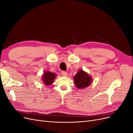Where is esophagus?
Segmentation results:
<instances>
[{"instance_id":"obj_1","label":"esophagus","mask_w":133,"mask_h":133,"mask_svg":"<svg viewBox=\"0 0 133 133\" xmlns=\"http://www.w3.org/2000/svg\"><path fill=\"white\" fill-rule=\"evenodd\" d=\"M62 74L63 76H68V74L66 71H62Z\"/></svg>"}]
</instances>
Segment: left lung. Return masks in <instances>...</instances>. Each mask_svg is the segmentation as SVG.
Listing matches in <instances>:
<instances>
[{
    "instance_id": "8db88e82",
    "label": "left lung",
    "mask_w": 133,
    "mask_h": 133,
    "mask_svg": "<svg viewBox=\"0 0 133 133\" xmlns=\"http://www.w3.org/2000/svg\"><path fill=\"white\" fill-rule=\"evenodd\" d=\"M74 81L76 87L79 89H83L90 85L92 78L86 72L81 69L74 76Z\"/></svg>"
}]
</instances>
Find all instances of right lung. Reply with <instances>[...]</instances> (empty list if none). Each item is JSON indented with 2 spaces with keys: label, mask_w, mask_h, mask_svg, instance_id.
<instances>
[{
  "label": "right lung",
  "mask_w": 133,
  "mask_h": 133,
  "mask_svg": "<svg viewBox=\"0 0 133 133\" xmlns=\"http://www.w3.org/2000/svg\"><path fill=\"white\" fill-rule=\"evenodd\" d=\"M56 74L49 71H45L42 76L43 82L45 85H50L53 83L55 78H56Z\"/></svg>",
  "instance_id": "1"
}]
</instances>
